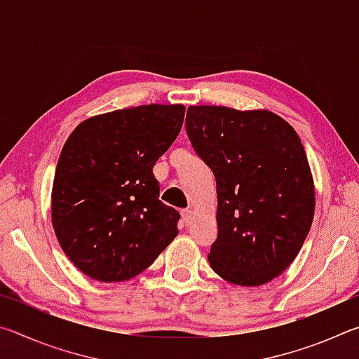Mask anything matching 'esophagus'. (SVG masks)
I'll list each match as a JSON object with an SVG mask.
<instances>
[{"mask_svg": "<svg viewBox=\"0 0 359 359\" xmlns=\"http://www.w3.org/2000/svg\"><path fill=\"white\" fill-rule=\"evenodd\" d=\"M182 220H184L185 226H188V224H191V220H193V210L190 209H182Z\"/></svg>", "mask_w": 359, "mask_h": 359, "instance_id": "1", "label": "esophagus"}]
</instances>
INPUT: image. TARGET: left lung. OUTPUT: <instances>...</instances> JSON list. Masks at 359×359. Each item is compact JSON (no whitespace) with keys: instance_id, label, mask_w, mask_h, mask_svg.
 <instances>
[{"instance_id":"8db88e82","label":"left lung","mask_w":359,"mask_h":359,"mask_svg":"<svg viewBox=\"0 0 359 359\" xmlns=\"http://www.w3.org/2000/svg\"><path fill=\"white\" fill-rule=\"evenodd\" d=\"M187 135L217 182L210 267L258 287L293 263L312 226L315 188L293 126L269 111L190 106Z\"/></svg>"}]
</instances>
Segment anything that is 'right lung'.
Instances as JSON below:
<instances>
[{"label": "right lung", "instance_id": "1", "mask_svg": "<svg viewBox=\"0 0 359 359\" xmlns=\"http://www.w3.org/2000/svg\"><path fill=\"white\" fill-rule=\"evenodd\" d=\"M182 104L96 115L71 133L52 188V224L85 276L123 282L141 274L177 236L180 214L163 204L154 169L179 136Z\"/></svg>", "mask_w": 359, "mask_h": 359}]
</instances>
